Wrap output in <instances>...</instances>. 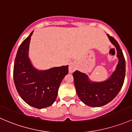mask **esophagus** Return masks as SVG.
I'll use <instances>...</instances> for the list:
<instances>
[{"instance_id": "esophagus-1", "label": "esophagus", "mask_w": 132, "mask_h": 132, "mask_svg": "<svg viewBox=\"0 0 132 132\" xmlns=\"http://www.w3.org/2000/svg\"><path fill=\"white\" fill-rule=\"evenodd\" d=\"M76 68H77V67H76L75 63H70V65L69 67V72H74V70H76Z\"/></svg>"}]
</instances>
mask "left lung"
Segmentation results:
<instances>
[{"label":"left lung","instance_id":"8db88e82","mask_svg":"<svg viewBox=\"0 0 132 132\" xmlns=\"http://www.w3.org/2000/svg\"><path fill=\"white\" fill-rule=\"evenodd\" d=\"M116 47L119 59L116 70L111 77L102 82H92L88 76L78 70L73 73L76 92L81 101L90 107H100L112 101L121 89L125 77V59L118 42L107 34Z\"/></svg>","mask_w":132,"mask_h":132}]
</instances>
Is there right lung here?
Listing matches in <instances>:
<instances>
[{
    "label": "right lung",
    "instance_id": "right-lung-1",
    "mask_svg": "<svg viewBox=\"0 0 132 132\" xmlns=\"http://www.w3.org/2000/svg\"><path fill=\"white\" fill-rule=\"evenodd\" d=\"M33 32L19 47L13 69L16 90L21 98L30 106L43 109L56 100L58 88L69 72L68 65L38 70L28 58V48Z\"/></svg>",
    "mask_w": 132,
    "mask_h": 132
}]
</instances>
